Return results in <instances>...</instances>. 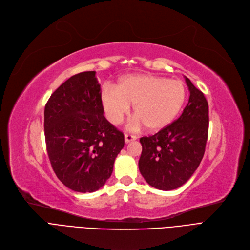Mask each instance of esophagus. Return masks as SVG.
<instances>
[{"label": "esophagus", "instance_id": "1", "mask_svg": "<svg viewBox=\"0 0 250 250\" xmlns=\"http://www.w3.org/2000/svg\"><path fill=\"white\" fill-rule=\"evenodd\" d=\"M124 138H125V142L126 144H128V142H130V141H134V140H136V136L135 135H132V134H125L124 135Z\"/></svg>", "mask_w": 250, "mask_h": 250}]
</instances>
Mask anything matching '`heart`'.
Masks as SVG:
<instances>
[{
	"mask_svg": "<svg viewBox=\"0 0 250 250\" xmlns=\"http://www.w3.org/2000/svg\"><path fill=\"white\" fill-rule=\"evenodd\" d=\"M185 99L182 82L148 74L124 76L116 88L105 86L101 94L105 116L112 124H120L133 104V127L145 125L148 131H158L171 124Z\"/></svg>",
	"mask_w": 250,
	"mask_h": 250,
	"instance_id": "heart-1",
	"label": "heart"
}]
</instances>
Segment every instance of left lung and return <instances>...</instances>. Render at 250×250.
Masks as SVG:
<instances>
[{"label":"left lung","instance_id":"left-lung-1","mask_svg":"<svg viewBox=\"0 0 250 250\" xmlns=\"http://www.w3.org/2000/svg\"><path fill=\"white\" fill-rule=\"evenodd\" d=\"M190 97L182 115L158 133L140 138L141 175L152 187L173 190L185 184L204 158L208 133V104L185 77Z\"/></svg>","mask_w":250,"mask_h":250}]
</instances>
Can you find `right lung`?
<instances>
[{"label":"right lung","instance_id":"add662e5","mask_svg":"<svg viewBox=\"0 0 250 250\" xmlns=\"http://www.w3.org/2000/svg\"><path fill=\"white\" fill-rule=\"evenodd\" d=\"M94 71L71 76L44 108V137L52 168L66 187L93 192L104 185L124 147V135L104 116Z\"/></svg>","mask_w":250,"mask_h":250}]
</instances>
